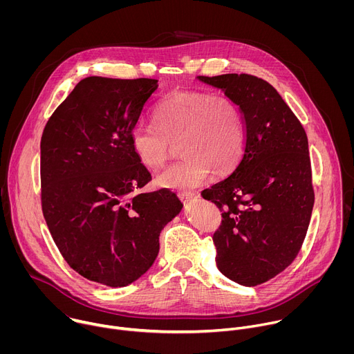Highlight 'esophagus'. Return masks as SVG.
I'll use <instances>...</instances> for the list:
<instances>
[{
	"label": "esophagus",
	"instance_id": "obj_1",
	"mask_svg": "<svg viewBox=\"0 0 354 354\" xmlns=\"http://www.w3.org/2000/svg\"><path fill=\"white\" fill-rule=\"evenodd\" d=\"M178 196H179V198L182 200V201H185V203H186V201H189V200H192L194 196H196V193L194 192H179L178 193Z\"/></svg>",
	"mask_w": 354,
	"mask_h": 354
}]
</instances>
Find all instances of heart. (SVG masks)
Here are the masks:
<instances>
[{"mask_svg":"<svg viewBox=\"0 0 354 354\" xmlns=\"http://www.w3.org/2000/svg\"><path fill=\"white\" fill-rule=\"evenodd\" d=\"M154 124H136L130 142L138 161L162 168L178 142L180 160L157 176L162 187L193 189L210 171L223 176L235 169L245 148L243 116L235 100L225 95L178 91L154 108Z\"/></svg>","mask_w":354,"mask_h":354,"instance_id":"heart-1","label":"heart"}]
</instances>
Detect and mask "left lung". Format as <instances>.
<instances>
[{
    "instance_id": "1",
    "label": "left lung",
    "mask_w": 354,
    "mask_h": 354,
    "mask_svg": "<svg viewBox=\"0 0 354 354\" xmlns=\"http://www.w3.org/2000/svg\"><path fill=\"white\" fill-rule=\"evenodd\" d=\"M239 106L245 148L230 176L201 192L221 212L217 268L242 286L262 284L292 263L314 207L308 138L279 92L249 74L200 75Z\"/></svg>"
}]
</instances>
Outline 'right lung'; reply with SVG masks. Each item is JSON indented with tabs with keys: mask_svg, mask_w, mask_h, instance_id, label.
I'll return each mask as SVG.
<instances>
[{
	"mask_svg": "<svg viewBox=\"0 0 354 354\" xmlns=\"http://www.w3.org/2000/svg\"><path fill=\"white\" fill-rule=\"evenodd\" d=\"M153 78L81 80L40 141L41 210L64 261L82 277L123 287L154 263L162 228L182 210L168 189L138 193L151 174L130 142Z\"/></svg>",
	"mask_w": 354,
	"mask_h": 354,
	"instance_id": "obj_1",
	"label": "right lung"
}]
</instances>
